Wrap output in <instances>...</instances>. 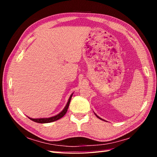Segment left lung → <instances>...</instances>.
<instances>
[{
	"label": "left lung",
	"mask_w": 157,
	"mask_h": 157,
	"mask_svg": "<svg viewBox=\"0 0 157 157\" xmlns=\"http://www.w3.org/2000/svg\"><path fill=\"white\" fill-rule=\"evenodd\" d=\"M95 116H96L98 117V118H100V120H102V118H100V117H99V116H98V115H96V114H95ZM102 121H103V120H102Z\"/></svg>",
	"instance_id": "left-lung-1"
}]
</instances>
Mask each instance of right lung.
Masks as SVG:
<instances>
[{"label":"right lung","mask_w":157,"mask_h":157,"mask_svg":"<svg viewBox=\"0 0 157 157\" xmlns=\"http://www.w3.org/2000/svg\"><path fill=\"white\" fill-rule=\"evenodd\" d=\"M72 96H73V94L71 95V96H70V98H69V99L68 100L67 104H66V105L65 106V107L63 108V109L56 116L50 117V118H29V117L28 118H30L31 121L36 122V123H52V122H54V121L59 120V119L62 118V117L66 114V111H67V110H68V108L69 107V104H70V102H71V98H72Z\"/></svg>","instance_id":"add662e5"}]
</instances>
